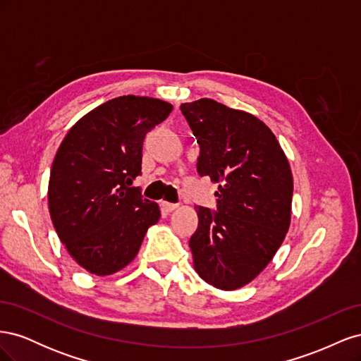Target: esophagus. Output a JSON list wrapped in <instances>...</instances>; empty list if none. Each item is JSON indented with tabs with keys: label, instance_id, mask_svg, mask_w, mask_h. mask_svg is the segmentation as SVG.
I'll list each match as a JSON object with an SVG mask.
<instances>
[{
	"label": "esophagus",
	"instance_id": "obj_1",
	"mask_svg": "<svg viewBox=\"0 0 361 361\" xmlns=\"http://www.w3.org/2000/svg\"><path fill=\"white\" fill-rule=\"evenodd\" d=\"M159 206H161V209H162V211H166V212H173V211H176L178 207H179L178 204L169 203V202H166V200H161Z\"/></svg>",
	"mask_w": 361,
	"mask_h": 361
}]
</instances>
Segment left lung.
<instances>
[{"label": "left lung", "instance_id": "1", "mask_svg": "<svg viewBox=\"0 0 361 361\" xmlns=\"http://www.w3.org/2000/svg\"><path fill=\"white\" fill-rule=\"evenodd\" d=\"M180 111L200 146L199 174L220 183L216 211L195 206L194 268L209 285L235 290L265 269L288 233L292 171L276 135L253 114L207 97Z\"/></svg>", "mask_w": 361, "mask_h": 361}]
</instances>
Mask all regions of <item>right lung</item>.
Segmentation results:
<instances>
[{"label":"right lung","instance_id":"right-lung-1","mask_svg":"<svg viewBox=\"0 0 361 361\" xmlns=\"http://www.w3.org/2000/svg\"><path fill=\"white\" fill-rule=\"evenodd\" d=\"M171 110L155 97L118 96L81 117L61 141L49 176V214L60 241L90 274L123 269L159 220V206L133 185L146 134Z\"/></svg>","mask_w":361,"mask_h":361}]
</instances>
